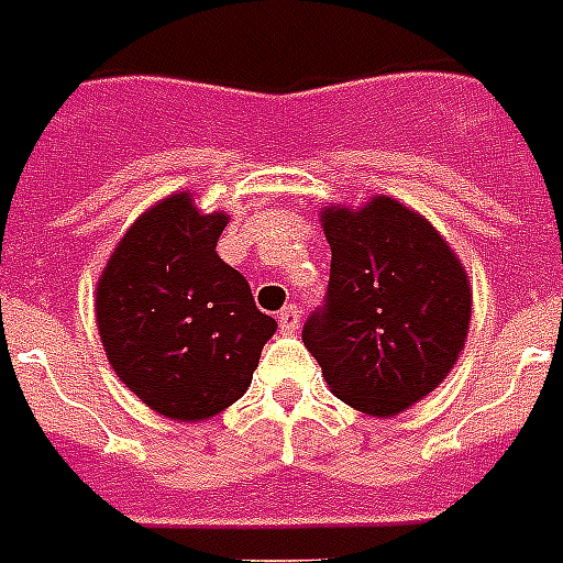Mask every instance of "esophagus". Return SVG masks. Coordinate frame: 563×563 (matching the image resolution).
<instances>
[{"instance_id":"1","label":"esophagus","mask_w":563,"mask_h":563,"mask_svg":"<svg viewBox=\"0 0 563 563\" xmlns=\"http://www.w3.org/2000/svg\"><path fill=\"white\" fill-rule=\"evenodd\" d=\"M278 325H282L285 334H294L296 328H299V308H296V305H287V308L278 313Z\"/></svg>"}]
</instances>
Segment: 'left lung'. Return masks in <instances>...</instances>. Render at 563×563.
Here are the masks:
<instances>
[{"label":"left lung","instance_id":"1","mask_svg":"<svg viewBox=\"0 0 563 563\" xmlns=\"http://www.w3.org/2000/svg\"><path fill=\"white\" fill-rule=\"evenodd\" d=\"M319 220L331 282L302 343L340 401L393 418L433 393L465 352L467 269L439 229L395 197L325 206Z\"/></svg>","mask_w":563,"mask_h":563}]
</instances>
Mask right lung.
I'll list each match as a JSON object with an SVG mask.
<instances>
[{"instance_id":"add662e5","label":"right lung","mask_w":563,"mask_h":563,"mask_svg":"<svg viewBox=\"0 0 563 563\" xmlns=\"http://www.w3.org/2000/svg\"><path fill=\"white\" fill-rule=\"evenodd\" d=\"M227 211L191 191L156 200L121 235L96 287V322L112 372L170 421H206L253 384L276 319L214 253Z\"/></svg>"}]
</instances>
